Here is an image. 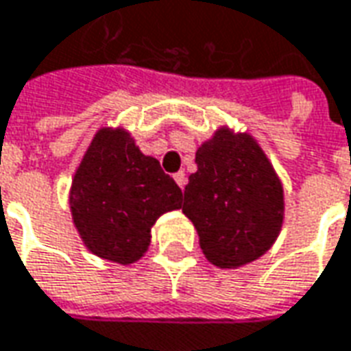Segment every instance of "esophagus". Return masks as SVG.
Returning <instances> with one entry per match:
<instances>
[{
	"mask_svg": "<svg viewBox=\"0 0 351 351\" xmlns=\"http://www.w3.org/2000/svg\"><path fill=\"white\" fill-rule=\"evenodd\" d=\"M175 180L176 184H178V186L184 190V186H186V175H184V171H178V173H176Z\"/></svg>",
	"mask_w": 351,
	"mask_h": 351,
	"instance_id": "1",
	"label": "esophagus"
}]
</instances>
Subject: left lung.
<instances>
[{"label":"left lung","instance_id":"obj_1","mask_svg":"<svg viewBox=\"0 0 351 351\" xmlns=\"http://www.w3.org/2000/svg\"><path fill=\"white\" fill-rule=\"evenodd\" d=\"M184 190L207 261L237 268L268 251L283 224V188L251 134L220 129L195 154Z\"/></svg>","mask_w":351,"mask_h":351}]
</instances>
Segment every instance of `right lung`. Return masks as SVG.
<instances>
[{
    "label": "right lung",
    "mask_w": 351,
    "mask_h": 351,
    "mask_svg": "<svg viewBox=\"0 0 351 351\" xmlns=\"http://www.w3.org/2000/svg\"><path fill=\"white\" fill-rule=\"evenodd\" d=\"M73 224L100 258L133 264L161 215L182 207V190L123 129H100L70 190Z\"/></svg>",
    "instance_id": "obj_1"
}]
</instances>
